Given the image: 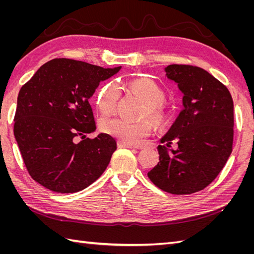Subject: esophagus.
Listing matches in <instances>:
<instances>
[{
    "label": "esophagus",
    "instance_id": "34e87169",
    "mask_svg": "<svg viewBox=\"0 0 254 254\" xmlns=\"http://www.w3.org/2000/svg\"><path fill=\"white\" fill-rule=\"evenodd\" d=\"M118 146L120 148H135V146L132 144H128V143H124V142H119Z\"/></svg>",
    "mask_w": 254,
    "mask_h": 254
}]
</instances>
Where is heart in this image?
I'll return each instance as SVG.
<instances>
[{"mask_svg":"<svg viewBox=\"0 0 254 254\" xmlns=\"http://www.w3.org/2000/svg\"><path fill=\"white\" fill-rule=\"evenodd\" d=\"M128 89L146 103L143 115H148L157 124H163L168 115L163 103L165 98L163 90L149 78H137L130 81ZM120 97L121 90L117 83L105 84L96 96L98 110L104 115L112 114L117 109ZM101 129L104 133L111 135L121 142L134 144L150 134L151 124L148 120L131 122L121 118H113L103 120Z\"/></svg>","mask_w":254,"mask_h":254,"instance_id":"obj_1","label":"heart"}]
</instances>
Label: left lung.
Instances as JSON below:
<instances>
[{
	"instance_id": "8db88e82",
	"label": "left lung",
	"mask_w": 254,
	"mask_h": 254,
	"mask_svg": "<svg viewBox=\"0 0 254 254\" xmlns=\"http://www.w3.org/2000/svg\"><path fill=\"white\" fill-rule=\"evenodd\" d=\"M168 79L183 93V109L161 139L159 163L148 172L167 193L193 194L206 188L224 168L233 145V99L224 83L201 67L170 64ZM177 141L176 151L170 147Z\"/></svg>"
}]
</instances>
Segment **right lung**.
Returning a JSON list of instances; mask_svg holds the SVG:
<instances>
[{
    "instance_id": "add662e5",
    "label": "right lung",
    "mask_w": 254,
    "mask_h": 254,
    "mask_svg": "<svg viewBox=\"0 0 254 254\" xmlns=\"http://www.w3.org/2000/svg\"><path fill=\"white\" fill-rule=\"evenodd\" d=\"M120 68L56 58L23 84L13 134L36 182L56 193H76L105 172L117 142L106 133L86 137L96 129L89 99Z\"/></svg>"
}]
</instances>
